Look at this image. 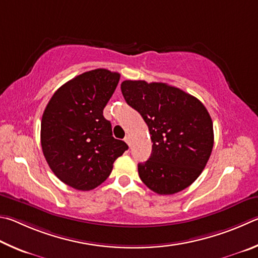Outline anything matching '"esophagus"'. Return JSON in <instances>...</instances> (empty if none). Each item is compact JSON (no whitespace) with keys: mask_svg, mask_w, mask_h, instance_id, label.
I'll use <instances>...</instances> for the list:
<instances>
[{"mask_svg":"<svg viewBox=\"0 0 258 258\" xmlns=\"http://www.w3.org/2000/svg\"><path fill=\"white\" fill-rule=\"evenodd\" d=\"M124 142L130 146V137H129V136H125V137H124Z\"/></svg>","mask_w":258,"mask_h":258,"instance_id":"34e87169","label":"esophagus"}]
</instances>
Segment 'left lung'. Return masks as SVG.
<instances>
[{"label": "left lung", "mask_w": 258, "mask_h": 258, "mask_svg": "<svg viewBox=\"0 0 258 258\" xmlns=\"http://www.w3.org/2000/svg\"><path fill=\"white\" fill-rule=\"evenodd\" d=\"M121 92L141 113L153 143L151 157L138 164L142 181L159 195L190 186L209 161L214 144L213 122L196 97L163 83L124 80Z\"/></svg>", "instance_id": "1"}]
</instances>
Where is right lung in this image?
<instances>
[{
  "instance_id": "add662e5",
  "label": "right lung",
  "mask_w": 258,
  "mask_h": 258,
  "mask_svg": "<svg viewBox=\"0 0 258 258\" xmlns=\"http://www.w3.org/2000/svg\"><path fill=\"white\" fill-rule=\"evenodd\" d=\"M120 80L117 72L95 69L62 85L45 107L40 124L43 154L53 173L77 190H92L106 180L128 150L112 136L104 107Z\"/></svg>"
}]
</instances>
